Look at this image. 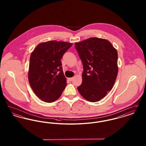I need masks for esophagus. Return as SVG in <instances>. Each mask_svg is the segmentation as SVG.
Segmentation results:
<instances>
[{"label":"esophagus","mask_w":146,"mask_h":146,"mask_svg":"<svg viewBox=\"0 0 146 146\" xmlns=\"http://www.w3.org/2000/svg\"><path fill=\"white\" fill-rule=\"evenodd\" d=\"M73 78H68V80H70V82L72 81V80H73Z\"/></svg>","instance_id":"34e87169"}]
</instances>
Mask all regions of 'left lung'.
I'll return each instance as SVG.
<instances>
[{
	"mask_svg": "<svg viewBox=\"0 0 146 146\" xmlns=\"http://www.w3.org/2000/svg\"><path fill=\"white\" fill-rule=\"evenodd\" d=\"M83 65V82L77 88L86 100L95 102L111 90L118 74V53L108 40L90 38L76 42Z\"/></svg>",
	"mask_w": 146,
	"mask_h": 146,
	"instance_id": "8db88e82",
	"label": "left lung"
}]
</instances>
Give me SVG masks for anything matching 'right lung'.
<instances>
[{"label": "right lung", "instance_id": "obj_1", "mask_svg": "<svg viewBox=\"0 0 146 146\" xmlns=\"http://www.w3.org/2000/svg\"><path fill=\"white\" fill-rule=\"evenodd\" d=\"M67 42L51 40L38 44L31 55L28 80L36 96L46 102H54L67 85L61 59L72 46Z\"/></svg>", "mask_w": 146, "mask_h": 146}]
</instances>
